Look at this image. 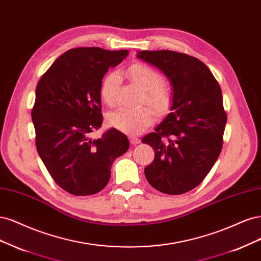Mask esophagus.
I'll use <instances>...</instances> for the list:
<instances>
[{"label": "esophagus", "mask_w": 261, "mask_h": 261, "mask_svg": "<svg viewBox=\"0 0 261 261\" xmlns=\"http://www.w3.org/2000/svg\"><path fill=\"white\" fill-rule=\"evenodd\" d=\"M129 141H130L131 144H133V145H137V144H139V143L141 142L139 138L133 137V136H130V137H129Z\"/></svg>", "instance_id": "obj_1"}]
</instances>
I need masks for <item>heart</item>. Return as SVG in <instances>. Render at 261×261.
<instances>
[{"instance_id": "1", "label": "heart", "mask_w": 261, "mask_h": 261, "mask_svg": "<svg viewBox=\"0 0 261 261\" xmlns=\"http://www.w3.org/2000/svg\"><path fill=\"white\" fill-rule=\"evenodd\" d=\"M127 75L133 85L144 91L143 104L147 103L159 115L168 113L173 102V91L168 83L163 81L161 72L148 64L136 63L127 69ZM119 83L120 75L117 71L108 72L103 79L100 97L109 107L118 104ZM155 118L156 114L150 107L119 108L108 114L107 122L117 130L136 136L150 127Z\"/></svg>"}]
</instances>
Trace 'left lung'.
Listing matches in <instances>:
<instances>
[{"label":"left lung","instance_id":"obj_1","mask_svg":"<svg viewBox=\"0 0 261 261\" xmlns=\"http://www.w3.org/2000/svg\"><path fill=\"white\" fill-rule=\"evenodd\" d=\"M138 57L173 86L171 113L142 139L155 152L144 173L157 191L180 195L203 182L221 153L226 123L221 88L196 57L168 49L141 51Z\"/></svg>","mask_w":261,"mask_h":261}]
</instances>
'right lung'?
<instances>
[{
  "label": "right lung",
  "instance_id": "1",
  "mask_svg": "<svg viewBox=\"0 0 261 261\" xmlns=\"http://www.w3.org/2000/svg\"><path fill=\"white\" fill-rule=\"evenodd\" d=\"M128 49L75 47L65 52L42 74L31 109L38 153L56 184L75 196L93 195L111 178V167L129 148L125 134L102 127V79L121 63Z\"/></svg>",
  "mask_w": 261,
  "mask_h": 261
}]
</instances>
